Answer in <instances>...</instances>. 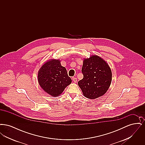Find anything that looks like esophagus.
Segmentation results:
<instances>
[{"mask_svg": "<svg viewBox=\"0 0 145 145\" xmlns=\"http://www.w3.org/2000/svg\"><path fill=\"white\" fill-rule=\"evenodd\" d=\"M72 80H73V81L74 83H76V81H77V79H76V78H74V77L72 78Z\"/></svg>", "mask_w": 145, "mask_h": 145, "instance_id": "obj_1", "label": "esophagus"}]
</instances>
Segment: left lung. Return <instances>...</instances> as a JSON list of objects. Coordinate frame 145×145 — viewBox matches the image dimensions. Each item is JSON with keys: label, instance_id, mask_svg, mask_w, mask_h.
Returning <instances> with one entry per match:
<instances>
[{"label": "left lung", "instance_id": "left-lung-1", "mask_svg": "<svg viewBox=\"0 0 145 145\" xmlns=\"http://www.w3.org/2000/svg\"><path fill=\"white\" fill-rule=\"evenodd\" d=\"M82 72L83 78L78 84L84 96L96 99L104 95L109 88L112 73L109 65L97 55L84 59Z\"/></svg>", "mask_w": 145, "mask_h": 145}]
</instances>
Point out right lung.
Instances as JSON below:
<instances>
[{"label": "right lung", "instance_id": "add662e5", "mask_svg": "<svg viewBox=\"0 0 145 145\" xmlns=\"http://www.w3.org/2000/svg\"><path fill=\"white\" fill-rule=\"evenodd\" d=\"M38 82L42 89L52 96L60 95L72 82L67 70L59 60L45 62L38 72Z\"/></svg>", "mask_w": 145, "mask_h": 145}]
</instances>
